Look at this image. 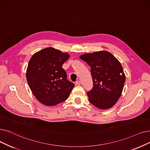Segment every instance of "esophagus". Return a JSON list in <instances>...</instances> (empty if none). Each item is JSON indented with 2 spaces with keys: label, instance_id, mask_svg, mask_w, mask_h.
<instances>
[{
  "label": "esophagus",
  "instance_id": "1",
  "mask_svg": "<svg viewBox=\"0 0 150 150\" xmlns=\"http://www.w3.org/2000/svg\"><path fill=\"white\" fill-rule=\"evenodd\" d=\"M76 83L77 86H80L81 84V82L80 81H77L76 82Z\"/></svg>",
  "mask_w": 150,
  "mask_h": 150
}]
</instances>
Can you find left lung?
I'll use <instances>...</instances> for the list:
<instances>
[{"mask_svg":"<svg viewBox=\"0 0 150 150\" xmlns=\"http://www.w3.org/2000/svg\"><path fill=\"white\" fill-rule=\"evenodd\" d=\"M80 58L91 68L93 87L87 93L90 103L99 109L110 108L121 97L125 81L121 64L106 51L86 53Z\"/></svg>","mask_w":150,"mask_h":150,"instance_id":"left-lung-1","label":"left lung"}]
</instances>
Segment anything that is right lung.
Returning <instances> with one entry per match:
<instances>
[{
	"mask_svg": "<svg viewBox=\"0 0 150 150\" xmlns=\"http://www.w3.org/2000/svg\"><path fill=\"white\" fill-rule=\"evenodd\" d=\"M69 55L48 47L34 54L27 68L26 79L35 97L41 103L55 106L65 101L74 84L62 68Z\"/></svg>",
	"mask_w": 150,
	"mask_h": 150,
	"instance_id": "right-lung-1",
	"label": "right lung"
}]
</instances>
